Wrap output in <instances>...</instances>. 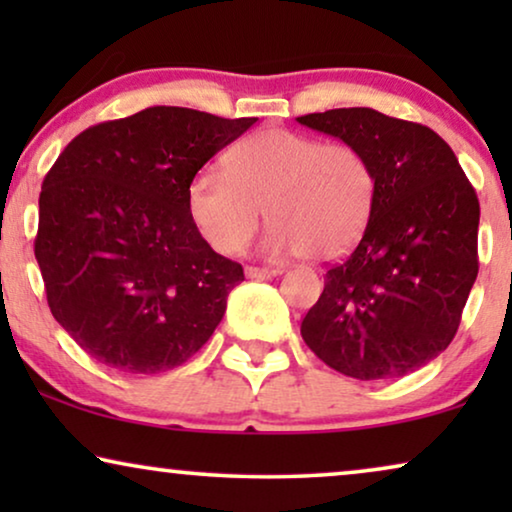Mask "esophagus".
Returning a JSON list of instances; mask_svg holds the SVG:
<instances>
[{
  "label": "esophagus",
  "mask_w": 512,
  "mask_h": 512,
  "mask_svg": "<svg viewBox=\"0 0 512 512\" xmlns=\"http://www.w3.org/2000/svg\"><path fill=\"white\" fill-rule=\"evenodd\" d=\"M275 275H282V268H256V265H249L247 268L249 279H265V277H275Z\"/></svg>",
  "instance_id": "esophagus-1"
}]
</instances>
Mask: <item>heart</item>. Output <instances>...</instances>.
<instances>
[{"label": "heart", "mask_w": 512, "mask_h": 512, "mask_svg": "<svg viewBox=\"0 0 512 512\" xmlns=\"http://www.w3.org/2000/svg\"><path fill=\"white\" fill-rule=\"evenodd\" d=\"M377 198L370 160L347 142L270 128L230 151L228 172L205 170L188 186V212L221 254H237L263 221V251L333 261L366 233Z\"/></svg>", "instance_id": "1"}]
</instances>
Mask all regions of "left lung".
Returning a JSON list of instances; mask_svg holds the SVG:
<instances>
[{
    "instance_id": "8db88e82",
    "label": "left lung",
    "mask_w": 512,
    "mask_h": 512,
    "mask_svg": "<svg viewBox=\"0 0 512 512\" xmlns=\"http://www.w3.org/2000/svg\"><path fill=\"white\" fill-rule=\"evenodd\" d=\"M298 123L354 144L377 179L366 233L328 268L300 335L354 380L408 375L445 352L478 277L475 188L445 139L422 123L368 107Z\"/></svg>"
}]
</instances>
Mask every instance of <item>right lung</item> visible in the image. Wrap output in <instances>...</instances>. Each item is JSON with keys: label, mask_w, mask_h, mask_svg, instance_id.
Wrapping results in <instances>:
<instances>
[{"label": "right lung", "mask_w": 512, "mask_h": 512, "mask_svg": "<svg viewBox=\"0 0 512 512\" xmlns=\"http://www.w3.org/2000/svg\"><path fill=\"white\" fill-rule=\"evenodd\" d=\"M254 123L149 107L83 130L48 170L34 256L55 321L95 361L156 375L212 338L244 270L200 235L188 186Z\"/></svg>", "instance_id": "add662e5"}]
</instances>
